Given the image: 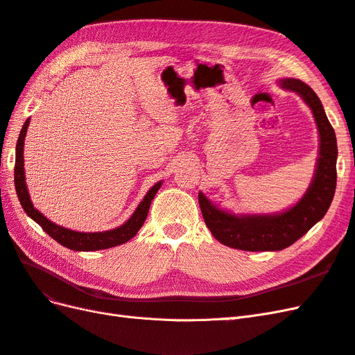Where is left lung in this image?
<instances>
[{
	"instance_id": "8db88e82",
	"label": "left lung",
	"mask_w": 355,
	"mask_h": 355,
	"mask_svg": "<svg viewBox=\"0 0 355 355\" xmlns=\"http://www.w3.org/2000/svg\"><path fill=\"white\" fill-rule=\"evenodd\" d=\"M280 87L297 93L315 118L320 149L315 173L309 188L293 207L274 214H234L213 206L198 192L204 222L219 243L247 252H277L292 245L327 213L336 189V135L323 105L304 81L283 78Z\"/></svg>"
}]
</instances>
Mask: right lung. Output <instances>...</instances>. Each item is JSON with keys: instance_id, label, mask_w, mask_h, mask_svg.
Returning <instances> with one entry per match:
<instances>
[{"instance_id": "right-lung-1", "label": "right lung", "mask_w": 355, "mask_h": 355, "mask_svg": "<svg viewBox=\"0 0 355 355\" xmlns=\"http://www.w3.org/2000/svg\"><path fill=\"white\" fill-rule=\"evenodd\" d=\"M29 127V120L25 121L22 130H20L17 145H16V164H15V187L20 204L25 210V213L31 219H34L40 227L44 230L50 237L58 241L59 244L68 247L71 250L77 252H94V250H102V249H110V247H115L127 243L130 239H133L137 234V231L142 228V225L148 216L149 206H151V201L154 200L157 191L161 187V182L157 184L146 192L145 198L139 204L132 218L128 219L121 227L103 231V232H78L72 231L68 228L59 227V225L53 223L49 220L44 214L38 211L34 204H32L29 198L28 187L25 182V168H24V145H25V136Z\"/></svg>"}]
</instances>
